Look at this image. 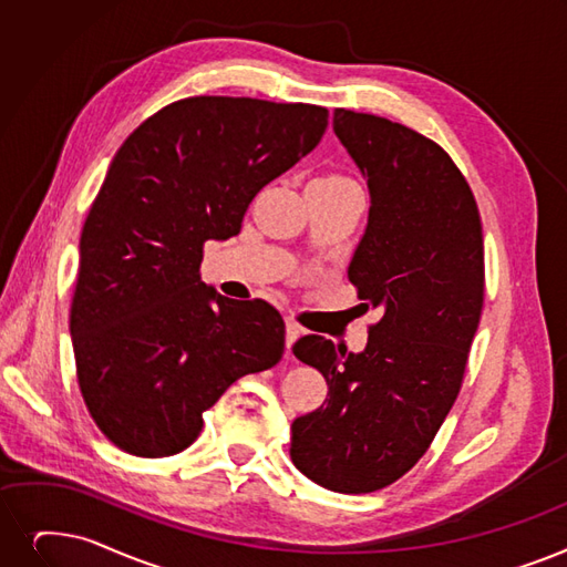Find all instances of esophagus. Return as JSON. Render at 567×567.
<instances>
[{"label": "esophagus", "instance_id": "1", "mask_svg": "<svg viewBox=\"0 0 567 567\" xmlns=\"http://www.w3.org/2000/svg\"><path fill=\"white\" fill-rule=\"evenodd\" d=\"M301 333H303V329H301L297 322H293L291 317H287V319H285V344H287L289 352H291V344L297 342V338H299Z\"/></svg>", "mask_w": 567, "mask_h": 567}]
</instances>
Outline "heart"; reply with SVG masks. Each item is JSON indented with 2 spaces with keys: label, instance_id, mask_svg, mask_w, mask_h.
<instances>
[{
  "label": "heart",
  "instance_id": "obj_1",
  "mask_svg": "<svg viewBox=\"0 0 567 567\" xmlns=\"http://www.w3.org/2000/svg\"><path fill=\"white\" fill-rule=\"evenodd\" d=\"M324 181H348V178H342V176H324Z\"/></svg>",
  "mask_w": 567,
  "mask_h": 567
}]
</instances>
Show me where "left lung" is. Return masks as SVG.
Wrapping results in <instances>:
<instances>
[{
	"instance_id": "1",
	"label": "left lung",
	"mask_w": 567,
	"mask_h": 567,
	"mask_svg": "<svg viewBox=\"0 0 567 567\" xmlns=\"http://www.w3.org/2000/svg\"><path fill=\"white\" fill-rule=\"evenodd\" d=\"M333 132L371 189L348 278L382 317L361 354L324 336L293 342L329 393L293 420L289 454L319 486L371 494L426 454L458 396L484 303V238L473 189L435 141L344 109Z\"/></svg>"
}]
</instances>
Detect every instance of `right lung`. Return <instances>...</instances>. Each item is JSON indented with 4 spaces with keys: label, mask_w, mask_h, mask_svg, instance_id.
Returning <instances> with one entry per match:
<instances>
[{
    "label": "right lung",
    "mask_w": 567,
    "mask_h": 567,
    "mask_svg": "<svg viewBox=\"0 0 567 567\" xmlns=\"http://www.w3.org/2000/svg\"><path fill=\"white\" fill-rule=\"evenodd\" d=\"M327 125L324 106L187 96L120 145L83 225L69 331L87 412L122 452L187 450L238 378L282 359L280 312L206 287L204 243L236 236Z\"/></svg>",
    "instance_id": "add662e5"
}]
</instances>
